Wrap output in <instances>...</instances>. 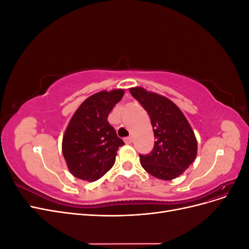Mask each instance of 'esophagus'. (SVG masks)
I'll list each match as a JSON object with an SVG mask.
<instances>
[{"label":"esophagus","instance_id":"esophagus-1","mask_svg":"<svg viewBox=\"0 0 249 249\" xmlns=\"http://www.w3.org/2000/svg\"><path fill=\"white\" fill-rule=\"evenodd\" d=\"M124 142L126 143V144H130V143L133 142V137L132 136H127L124 138Z\"/></svg>","mask_w":249,"mask_h":249}]
</instances>
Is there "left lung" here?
<instances>
[{
	"label": "left lung",
	"mask_w": 249,
	"mask_h": 249,
	"mask_svg": "<svg viewBox=\"0 0 249 249\" xmlns=\"http://www.w3.org/2000/svg\"><path fill=\"white\" fill-rule=\"evenodd\" d=\"M130 92L148 113L156 137L152 152L139 155L141 166L160 179L178 178L193 163L197 153V141L189 123L167 97L141 87L131 88Z\"/></svg>",
	"instance_id": "1"
}]
</instances>
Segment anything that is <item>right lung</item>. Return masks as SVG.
Listing matches in <instances>:
<instances>
[{"label":"right lung","mask_w":249,"mask_h":249,"mask_svg":"<svg viewBox=\"0 0 249 249\" xmlns=\"http://www.w3.org/2000/svg\"><path fill=\"white\" fill-rule=\"evenodd\" d=\"M123 89L101 91L81 104L67 125L62 140V153L71 175L94 182L115 163L120 139L108 115L124 96Z\"/></svg>","instance_id":"obj_1"}]
</instances>
